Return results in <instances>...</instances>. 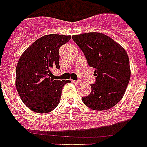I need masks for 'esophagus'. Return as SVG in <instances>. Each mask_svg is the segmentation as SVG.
I'll use <instances>...</instances> for the list:
<instances>
[{"label":"esophagus","mask_w":147,"mask_h":147,"mask_svg":"<svg viewBox=\"0 0 147 147\" xmlns=\"http://www.w3.org/2000/svg\"><path fill=\"white\" fill-rule=\"evenodd\" d=\"M71 82L73 83H75V84H77V83H78V81H76V80H71Z\"/></svg>","instance_id":"1"}]
</instances>
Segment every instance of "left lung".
Here are the masks:
<instances>
[{
    "instance_id": "left-lung-1",
    "label": "left lung",
    "mask_w": 147,
    "mask_h": 147,
    "mask_svg": "<svg viewBox=\"0 0 147 147\" xmlns=\"http://www.w3.org/2000/svg\"><path fill=\"white\" fill-rule=\"evenodd\" d=\"M72 40L84 53L88 64L95 69L92 92L82 100L95 111L111 108L121 100L130 78L128 55L121 45L100 33L74 35Z\"/></svg>"
}]
</instances>
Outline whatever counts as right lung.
Here are the masks:
<instances>
[{
    "label": "right lung",
    "mask_w": 147,
    "mask_h": 147,
    "mask_svg": "<svg viewBox=\"0 0 147 147\" xmlns=\"http://www.w3.org/2000/svg\"><path fill=\"white\" fill-rule=\"evenodd\" d=\"M70 36L50 34L26 49L16 68V88L23 102L33 111L47 114L59 104L62 88L69 80L52 78L53 67L59 69V48Z\"/></svg>",
    "instance_id": "right-lung-1"
}]
</instances>
